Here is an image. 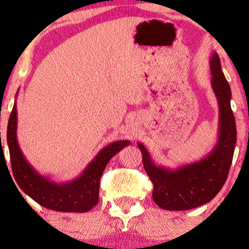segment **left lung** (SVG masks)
Returning a JSON list of instances; mask_svg holds the SVG:
<instances>
[{"mask_svg": "<svg viewBox=\"0 0 249 249\" xmlns=\"http://www.w3.org/2000/svg\"><path fill=\"white\" fill-rule=\"evenodd\" d=\"M211 84L219 107V131L215 144L199 160L166 167L156 164L144 144L138 142L142 165L153 182V200L167 211H186L210 202L224 186L236 144V126L231 108L230 84L221 70L219 55L210 59Z\"/></svg>", "mask_w": 249, "mask_h": 249, "instance_id": "8db88e82", "label": "left lung"}]
</instances>
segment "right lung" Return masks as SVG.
<instances>
[{
  "label": "right lung",
  "instance_id": "obj_1",
  "mask_svg": "<svg viewBox=\"0 0 249 249\" xmlns=\"http://www.w3.org/2000/svg\"><path fill=\"white\" fill-rule=\"evenodd\" d=\"M18 91L16 92V98ZM14 104L8 123L7 142L10 152L14 178L21 190L41 206L57 212L84 213L99 200V180L108 160L131 144L130 141H117L103 147L83 172L69 181H55L36 170L22 152L17 142V107Z\"/></svg>",
  "mask_w": 249,
  "mask_h": 249
}]
</instances>
